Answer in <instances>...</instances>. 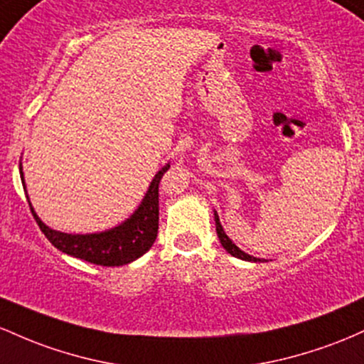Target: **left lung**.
<instances>
[{
	"instance_id": "left-lung-1",
	"label": "left lung",
	"mask_w": 364,
	"mask_h": 364,
	"mask_svg": "<svg viewBox=\"0 0 364 364\" xmlns=\"http://www.w3.org/2000/svg\"><path fill=\"white\" fill-rule=\"evenodd\" d=\"M215 223H216V234H218L220 242H222V246L227 249V252H230L232 256H235V258H240V259H246V261H261L259 258H255V256H249V255H246V252H244V251H240V249L237 247L235 244L232 242L230 239H228L225 232H223L222 223H220V218H218V215H216V211H215Z\"/></svg>"
}]
</instances>
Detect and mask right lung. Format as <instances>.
I'll return each mask as SVG.
<instances>
[{"label": "right lung", "instance_id": "obj_1", "mask_svg": "<svg viewBox=\"0 0 364 364\" xmlns=\"http://www.w3.org/2000/svg\"><path fill=\"white\" fill-rule=\"evenodd\" d=\"M170 165L154 175L151 182L148 194L142 199L141 206L127 222L118 225L112 230L100 232V234H63L56 232L53 228L46 227L38 215L34 208L31 206L32 215L46 239L60 249L65 255H70L73 258L89 261L92 264H101V267H122L130 261L141 258L146 251H149L153 242L158 235V220H160V199H158V189H160V181ZM20 177L23 178L22 166H20Z\"/></svg>", "mask_w": 364, "mask_h": 364}]
</instances>
